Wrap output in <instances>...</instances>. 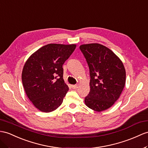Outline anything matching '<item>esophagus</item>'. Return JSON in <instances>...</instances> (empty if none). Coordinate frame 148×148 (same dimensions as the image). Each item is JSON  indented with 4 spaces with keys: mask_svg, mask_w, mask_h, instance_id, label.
I'll use <instances>...</instances> for the list:
<instances>
[{
    "mask_svg": "<svg viewBox=\"0 0 148 148\" xmlns=\"http://www.w3.org/2000/svg\"><path fill=\"white\" fill-rule=\"evenodd\" d=\"M78 86L77 85H72L71 87L73 89H77V88H78Z\"/></svg>",
    "mask_w": 148,
    "mask_h": 148,
    "instance_id": "esophagus-1",
    "label": "esophagus"
}]
</instances>
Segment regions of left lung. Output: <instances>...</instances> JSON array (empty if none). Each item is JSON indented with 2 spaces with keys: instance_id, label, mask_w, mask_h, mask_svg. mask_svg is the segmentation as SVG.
<instances>
[{
  "instance_id": "obj_1",
  "label": "left lung",
  "mask_w": 148,
  "mask_h": 148,
  "mask_svg": "<svg viewBox=\"0 0 148 148\" xmlns=\"http://www.w3.org/2000/svg\"><path fill=\"white\" fill-rule=\"evenodd\" d=\"M89 67L90 91L85 103L90 109L101 112L119 98L125 84V70L121 60L105 46L92 43L80 46Z\"/></svg>"
}]
</instances>
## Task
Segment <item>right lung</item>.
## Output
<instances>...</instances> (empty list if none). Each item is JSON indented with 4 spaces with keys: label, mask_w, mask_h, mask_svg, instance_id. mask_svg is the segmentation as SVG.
I'll use <instances>...</instances> for the list:
<instances>
[{
    "label": "right lung",
    "mask_w": 148,
    "mask_h": 148,
    "mask_svg": "<svg viewBox=\"0 0 148 148\" xmlns=\"http://www.w3.org/2000/svg\"><path fill=\"white\" fill-rule=\"evenodd\" d=\"M75 45L48 44L29 58L22 72L27 97L44 112L56 110L68 91L63 80V64L74 51Z\"/></svg>",
    "instance_id": "obj_1"
}]
</instances>
